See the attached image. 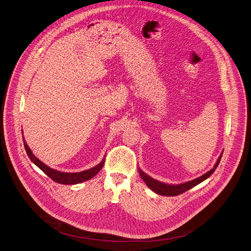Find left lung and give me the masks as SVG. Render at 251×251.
<instances>
[{
    "mask_svg": "<svg viewBox=\"0 0 251 251\" xmlns=\"http://www.w3.org/2000/svg\"><path fill=\"white\" fill-rule=\"evenodd\" d=\"M221 158H222V154L218 158V160H217L216 164L214 165L213 169H211L210 171H208L207 173H205L204 175L195 178L193 180H190V181H187V182H184V183H181V184H176V185H174V184H166V183L160 182L158 180H155L154 178L151 177L147 174L144 173L140 169H138V172H139L140 176L142 177V179L144 180V182L147 184V186L150 189H152L154 192L158 194V195H161V196H170V197H172V196H177V195L184 193L185 191L193 188L194 186L198 185L199 183H201V181H203L204 179L209 177L214 173L216 168L218 167Z\"/></svg>",
    "mask_w": 251,
    "mask_h": 251,
    "instance_id": "1",
    "label": "left lung"
}]
</instances>
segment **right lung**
Here are the masks:
<instances>
[{"label": "right lung", "instance_id": "right-lung-1", "mask_svg": "<svg viewBox=\"0 0 251 251\" xmlns=\"http://www.w3.org/2000/svg\"><path fill=\"white\" fill-rule=\"evenodd\" d=\"M23 140H24V146L25 149V152L28 155V157L30 158V160L37 165L39 168L46 174L48 176H50L52 180H54L55 182L61 183V184H76L80 183L86 180L91 179L93 176H95L103 167L104 165V161L105 159H103L99 164H97V166L86 170V171H82V172H78V173H64V172H60L57 170L51 169L49 166H47L45 163H43L41 160H39L38 158L32 154L31 150L29 149V147L27 146L25 137L23 135Z\"/></svg>", "mask_w": 251, "mask_h": 251}]
</instances>
